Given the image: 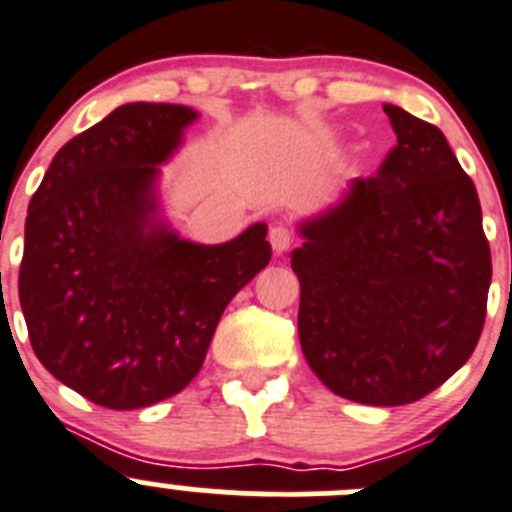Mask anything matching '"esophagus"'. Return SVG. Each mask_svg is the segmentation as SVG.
<instances>
[{
    "label": "esophagus",
    "mask_w": 512,
    "mask_h": 512,
    "mask_svg": "<svg viewBox=\"0 0 512 512\" xmlns=\"http://www.w3.org/2000/svg\"><path fill=\"white\" fill-rule=\"evenodd\" d=\"M268 241H271L276 254H283V251H288L293 246L296 234H293V229L288 224H276L271 226V231H268Z\"/></svg>",
    "instance_id": "esophagus-1"
}]
</instances>
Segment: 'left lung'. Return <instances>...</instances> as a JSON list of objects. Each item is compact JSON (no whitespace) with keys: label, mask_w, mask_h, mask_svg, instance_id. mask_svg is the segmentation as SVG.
<instances>
[{"label":"left lung","mask_w":512,"mask_h":512,"mask_svg":"<svg viewBox=\"0 0 512 512\" xmlns=\"http://www.w3.org/2000/svg\"><path fill=\"white\" fill-rule=\"evenodd\" d=\"M398 141L376 176L301 224L298 338L336 396L406 406L443 386L483 333L493 276L475 184L443 131L383 104Z\"/></svg>","instance_id":"obj_1"}]
</instances>
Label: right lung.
<instances>
[{
	"label": "right lung",
	"mask_w": 512,
	"mask_h": 512,
	"mask_svg": "<svg viewBox=\"0 0 512 512\" xmlns=\"http://www.w3.org/2000/svg\"><path fill=\"white\" fill-rule=\"evenodd\" d=\"M196 111L134 101L74 136L29 201L19 303L57 381L134 411L184 391L231 298L271 261L266 224L219 246L159 221L156 176Z\"/></svg>",
	"instance_id": "obj_1"
}]
</instances>
